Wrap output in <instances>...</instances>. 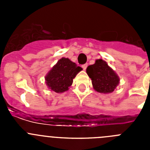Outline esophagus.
Segmentation results:
<instances>
[{"instance_id": "34e87169", "label": "esophagus", "mask_w": 150, "mask_h": 150, "mask_svg": "<svg viewBox=\"0 0 150 150\" xmlns=\"http://www.w3.org/2000/svg\"><path fill=\"white\" fill-rule=\"evenodd\" d=\"M87 66H88V64H83V65L82 66V67L83 68V70H86V69L87 68Z\"/></svg>"}]
</instances>
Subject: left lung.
I'll return each instance as SVG.
<instances>
[{
    "instance_id": "obj_1",
    "label": "left lung",
    "mask_w": 150,
    "mask_h": 150,
    "mask_svg": "<svg viewBox=\"0 0 150 150\" xmlns=\"http://www.w3.org/2000/svg\"><path fill=\"white\" fill-rule=\"evenodd\" d=\"M86 73L93 88L99 93H112L120 81L117 74L102 59H96L94 64L88 66Z\"/></svg>"
}]
</instances>
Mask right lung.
<instances>
[{
    "instance_id": "1",
    "label": "right lung",
    "mask_w": 150,
    "mask_h": 150,
    "mask_svg": "<svg viewBox=\"0 0 150 150\" xmlns=\"http://www.w3.org/2000/svg\"><path fill=\"white\" fill-rule=\"evenodd\" d=\"M83 70L67 58H62L47 73L45 83L51 91L56 93L67 91L73 83V79Z\"/></svg>"
}]
</instances>
